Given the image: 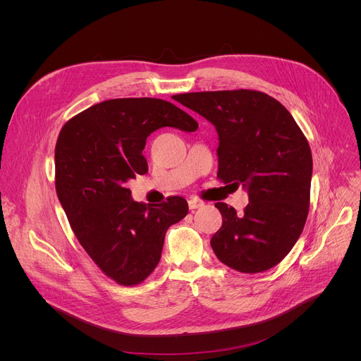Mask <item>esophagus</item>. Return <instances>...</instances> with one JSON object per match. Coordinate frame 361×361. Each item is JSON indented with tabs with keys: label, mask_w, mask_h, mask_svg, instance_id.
<instances>
[{
	"label": "esophagus",
	"mask_w": 361,
	"mask_h": 361,
	"mask_svg": "<svg viewBox=\"0 0 361 361\" xmlns=\"http://www.w3.org/2000/svg\"><path fill=\"white\" fill-rule=\"evenodd\" d=\"M203 206H204V203L202 200H197V199H190V200H188V207H190L192 211L200 209V207H203Z\"/></svg>",
	"instance_id": "34e87169"
}]
</instances>
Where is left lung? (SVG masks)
<instances>
[{
  "label": "left lung",
  "mask_w": 361,
  "mask_h": 361,
  "mask_svg": "<svg viewBox=\"0 0 361 361\" xmlns=\"http://www.w3.org/2000/svg\"><path fill=\"white\" fill-rule=\"evenodd\" d=\"M218 133V178L247 190L243 214L218 202L222 226L211 245L243 274L268 271L297 243L309 214L312 152L288 109L257 90L176 94Z\"/></svg>",
  "instance_id": "1"
}]
</instances>
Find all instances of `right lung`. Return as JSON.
<instances>
[{"label":"right lung","instance_id":"right-lung-1","mask_svg":"<svg viewBox=\"0 0 361 361\" xmlns=\"http://www.w3.org/2000/svg\"><path fill=\"white\" fill-rule=\"evenodd\" d=\"M161 127L196 131L174 104L121 98L92 105L68 120L55 145L56 196L82 247L120 286H137L159 263L165 233L181 221L185 199L146 206L127 181L147 173L146 139Z\"/></svg>","mask_w":361,"mask_h":361}]
</instances>
